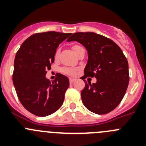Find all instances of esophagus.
Returning a JSON list of instances; mask_svg holds the SVG:
<instances>
[{
    "label": "esophagus",
    "mask_w": 146,
    "mask_h": 146,
    "mask_svg": "<svg viewBox=\"0 0 146 146\" xmlns=\"http://www.w3.org/2000/svg\"><path fill=\"white\" fill-rule=\"evenodd\" d=\"M75 80H76L74 79V78H69V82H70L71 84H72V83H73Z\"/></svg>",
    "instance_id": "1"
}]
</instances>
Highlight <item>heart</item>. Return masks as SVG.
Here are the masks:
<instances>
[{
    "label": "heart",
    "mask_w": 146,
    "mask_h": 146,
    "mask_svg": "<svg viewBox=\"0 0 146 146\" xmlns=\"http://www.w3.org/2000/svg\"><path fill=\"white\" fill-rule=\"evenodd\" d=\"M80 47V45L75 44L72 46V50H74V52H75V54L77 53V50H78V49H79ZM59 54H60V49H58V50L55 51V58H58ZM62 72H63L64 74H68V75H70V76H74L76 74H77V71H76V69H72V68H64V69H62Z\"/></svg>",
    "instance_id": "heart-1"
}]
</instances>
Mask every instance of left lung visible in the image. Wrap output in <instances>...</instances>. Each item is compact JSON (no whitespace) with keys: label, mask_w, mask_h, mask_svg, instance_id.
I'll return each mask as SVG.
<instances>
[{"label":"left lung","mask_w":146,"mask_h":146,"mask_svg":"<svg viewBox=\"0 0 146 146\" xmlns=\"http://www.w3.org/2000/svg\"><path fill=\"white\" fill-rule=\"evenodd\" d=\"M67 41H77L87 50L83 81L87 77L96 78V83H85L83 104L96 114L111 112L123 99L129 81L128 61L121 49L113 40L93 32L73 33Z\"/></svg>","instance_id":"left-lung-1"}]
</instances>
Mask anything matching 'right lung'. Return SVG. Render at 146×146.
Returning a JSON list of instances; mask_svg holds the SVG:
<instances>
[{
	"mask_svg": "<svg viewBox=\"0 0 146 146\" xmlns=\"http://www.w3.org/2000/svg\"><path fill=\"white\" fill-rule=\"evenodd\" d=\"M71 33L48 31L33 34L17 52L12 80L18 99L25 109L44 117L61 107L69 86L68 77L58 73L53 82L46 78L59 44Z\"/></svg>",
	"mask_w": 146,
	"mask_h": 146,
	"instance_id": "obj_1",
	"label": "right lung"
}]
</instances>
